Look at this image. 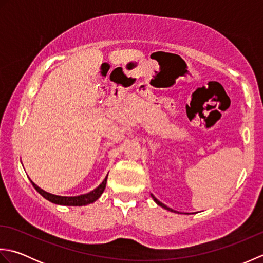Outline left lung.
I'll return each mask as SVG.
<instances>
[{
  "label": "left lung",
  "mask_w": 263,
  "mask_h": 263,
  "mask_svg": "<svg viewBox=\"0 0 263 263\" xmlns=\"http://www.w3.org/2000/svg\"><path fill=\"white\" fill-rule=\"evenodd\" d=\"M152 197L154 198V200H155V202H156V203H157V204H159L160 206H163V208H165V209H167V210H170V211H173V212H176V211H174V210H173V209L168 208V206H167V205H165L164 203H161V202H160V201H158L157 199H156V198L154 197V195H152Z\"/></svg>",
  "instance_id": "8db88e82"
}]
</instances>
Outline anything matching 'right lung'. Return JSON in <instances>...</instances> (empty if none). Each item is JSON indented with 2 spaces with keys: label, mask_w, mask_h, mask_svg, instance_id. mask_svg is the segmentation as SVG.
Segmentation results:
<instances>
[{
  "label": "right lung",
  "mask_w": 263,
  "mask_h": 263,
  "mask_svg": "<svg viewBox=\"0 0 263 263\" xmlns=\"http://www.w3.org/2000/svg\"><path fill=\"white\" fill-rule=\"evenodd\" d=\"M107 176L105 177L103 183L100 184L98 187L95 189L93 191L89 192L87 194L78 195V197H60V195L51 194L46 191H44V190L38 187L32 181H31V184L33 185V187L37 190L38 193H41L44 198L48 201H51V202H53V203L62 204V205H86V204L95 202V201H96L100 197V195H102V193L104 192V190L106 187V183H107Z\"/></svg>",
  "instance_id": "add662e5"
}]
</instances>
